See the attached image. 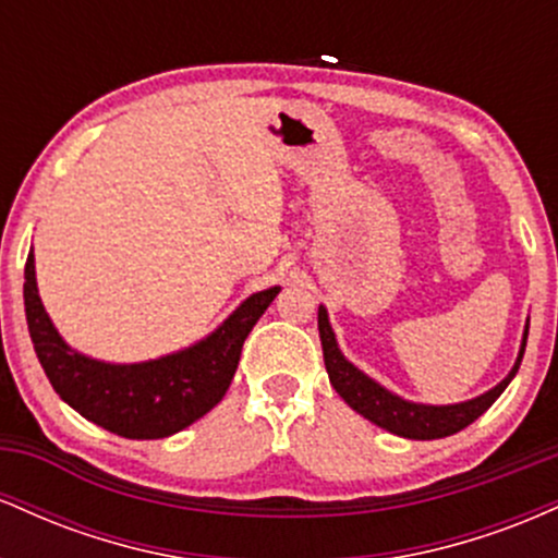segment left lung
I'll return each instance as SVG.
<instances>
[{
	"mask_svg": "<svg viewBox=\"0 0 558 558\" xmlns=\"http://www.w3.org/2000/svg\"><path fill=\"white\" fill-rule=\"evenodd\" d=\"M317 328H319V341H323V356H325V369H328L330 386L338 390V396L354 409L356 414H362L364 420H369L373 425L383 427V430L401 435V438L412 440H435L446 438V435H453L464 430L466 425H472L480 414H485L493 407V401L504 393L506 386L514 380L517 369H520L524 345H527V330L530 319L524 325L522 332V345L520 354H517L514 367L511 373L498 383L496 388L485 390L477 399L462 401V403H444V407H435V403H417L407 401L401 396H396L393 390L373 380L369 375H364L356 364H351L343 356V351L338 349L336 332H332V325L328 319V310L319 304L317 310Z\"/></svg>",
	"mask_w": 558,
	"mask_h": 558,
	"instance_id": "obj_1",
	"label": "left lung"
}]
</instances>
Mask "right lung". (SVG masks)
Wrapping results in <instances>:
<instances>
[{"instance_id": "1", "label": "right lung", "mask_w": 558, "mask_h": 558, "mask_svg": "<svg viewBox=\"0 0 558 558\" xmlns=\"http://www.w3.org/2000/svg\"><path fill=\"white\" fill-rule=\"evenodd\" d=\"M280 286L252 293L222 325L189 349L149 362L114 364L70 349L44 310L34 252L25 262V319L52 388L81 417L114 435L155 440L181 433L222 401L239 367L241 349Z\"/></svg>"}]
</instances>
